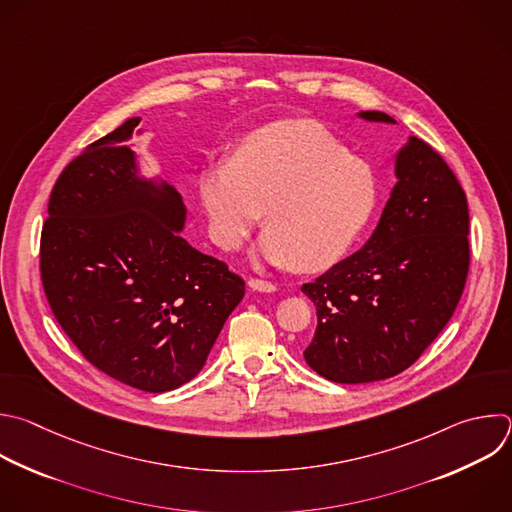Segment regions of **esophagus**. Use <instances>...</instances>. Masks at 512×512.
I'll return each instance as SVG.
<instances>
[{
	"mask_svg": "<svg viewBox=\"0 0 512 512\" xmlns=\"http://www.w3.org/2000/svg\"><path fill=\"white\" fill-rule=\"evenodd\" d=\"M249 287H251L253 291H263V293H271V291L277 289L275 283L265 281V279H257V277H251V279H249Z\"/></svg>",
	"mask_w": 512,
	"mask_h": 512,
	"instance_id": "esophagus-1",
	"label": "esophagus"
}]
</instances>
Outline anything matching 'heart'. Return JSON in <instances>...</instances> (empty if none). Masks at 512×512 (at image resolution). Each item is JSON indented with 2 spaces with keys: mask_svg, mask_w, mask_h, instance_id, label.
<instances>
[{
  "mask_svg": "<svg viewBox=\"0 0 512 512\" xmlns=\"http://www.w3.org/2000/svg\"><path fill=\"white\" fill-rule=\"evenodd\" d=\"M199 187L219 247L239 249L265 211L261 255L297 271L342 257L378 203L372 166L311 120L251 132L231 160L205 170Z\"/></svg>",
  "mask_w": 512,
  "mask_h": 512,
  "instance_id": "heart-1",
  "label": "heart"
}]
</instances>
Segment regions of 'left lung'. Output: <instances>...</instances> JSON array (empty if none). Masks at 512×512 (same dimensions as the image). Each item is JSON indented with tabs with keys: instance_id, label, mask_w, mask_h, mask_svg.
Instances as JSON below:
<instances>
[{
	"instance_id": "left-lung-1",
	"label": "left lung",
	"mask_w": 512,
	"mask_h": 512,
	"mask_svg": "<svg viewBox=\"0 0 512 512\" xmlns=\"http://www.w3.org/2000/svg\"><path fill=\"white\" fill-rule=\"evenodd\" d=\"M366 120L394 122L368 110ZM368 243L301 291L317 327L303 352L319 376L366 384L410 368L450 321L468 275V203L444 158L410 136Z\"/></svg>"
}]
</instances>
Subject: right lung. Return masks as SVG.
Here are the masks:
<instances>
[{
    "instance_id": "right-lung-1",
    "label": "right lung",
    "mask_w": 512,
    "mask_h": 512,
    "mask_svg": "<svg viewBox=\"0 0 512 512\" xmlns=\"http://www.w3.org/2000/svg\"><path fill=\"white\" fill-rule=\"evenodd\" d=\"M128 118L88 144L58 177L40 239L54 317L110 378L168 392L193 380L245 295L227 263L191 247L185 205L136 177Z\"/></svg>"
}]
</instances>
